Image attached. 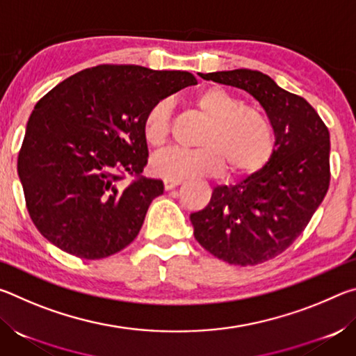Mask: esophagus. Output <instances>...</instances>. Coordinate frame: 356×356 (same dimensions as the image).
<instances>
[{
  "mask_svg": "<svg viewBox=\"0 0 356 356\" xmlns=\"http://www.w3.org/2000/svg\"><path fill=\"white\" fill-rule=\"evenodd\" d=\"M180 182H182V179H172V177H165L163 179V184H165V190H172L176 188L177 185H180Z\"/></svg>",
  "mask_w": 356,
  "mask_h": 356,
  "instance_id": "esophagus-1",
  "label": "esophagus"
}]
</instances>
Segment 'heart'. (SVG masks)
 Here are the masks:
<instances>
[{
  "label": "heart",
  "mask_w": 356,
  "mask_h": 356,
  "mask_svg": "<svg viewBox=\"0 0 356 356\" xmlns=\"http://www.w3.org/2000/svg\"><path fill=\"white\" fill-rule=\"evenodd\" d=\"M195 104L209 127L204 130L195 150L174 149L155 156L152 170L159 176L185 179L215 176L225 161L232 172H254L270 159L273 150V131L268 119L256 108L222 88H209L197 95ZM171 104L160 100L144 119V136L155 149L163 147L170 136Z\"/></svg>",
  "instance_id": "obj_1"
}]
</instances>
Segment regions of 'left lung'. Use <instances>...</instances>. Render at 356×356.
Returning a JSON list of instances; mask_svg holds the SVG:
<instances>
[{"label":"left lung","instance_id":"left-lung-1","mask_svg":"<svg viewBox=\"0 0 356 356\" xmlns=\"http://www.w3.org/2000/svg\"><path fill=\"white\" fill-rule=\"evenodd\" d=\"M252 95L272 125V155L236 185H216L210 202L190 215L195 238L234 265L273 259L293 243L330 185V134L314 108L268 75L237 69L200 74Z\"/></svg>","mask_w":356,"mask_h":356}]
</instances>
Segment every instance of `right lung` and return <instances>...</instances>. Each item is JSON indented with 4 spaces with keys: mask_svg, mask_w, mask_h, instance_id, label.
<instances>
[{
    "mask_svg": "<svg viewBox=\"0 0 356 356\" xmlns=\"http://www.w3.org/2000/svg\"><path fill=\"white\" fill-rule=\"evenodd\" d=\"M197 80L190 72L97 65L44 95L28 119L19 177L29 216L48 242L104 259L134 242L161 180L120 184L147 165L144 119L156 102Z\"/></svg>",
    "mask_w": 356,
    "mask_h": 356,
    "instance_id": "1",
    "label": "right lung"
}]
</instances>
